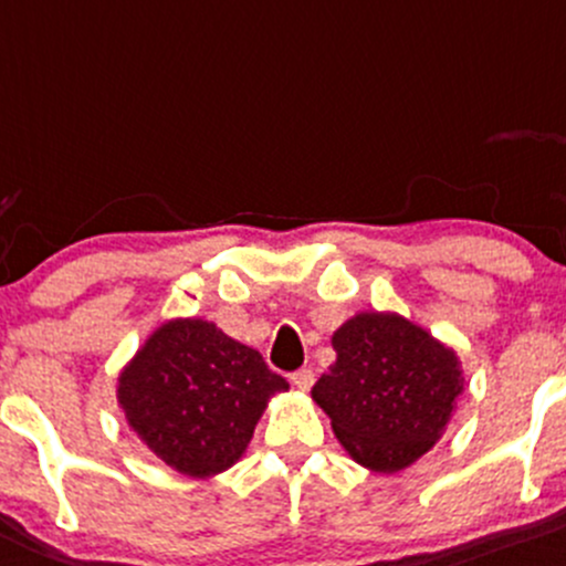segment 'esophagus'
I'll return each mask as SVG.
<instances>
[{
    "instance_id": "1",
    "label": "esophagus",
    "mask_w": 566,
    "mask_h": 566,
    "mask_svg": "<svg viewBox=\"0 0 566 566\" xmlns=\"http://www.w3.org/2000/svg\"><path fill=\"white\" fill-rule=\"evenodd\" d=\"M291 382H294L296 387H300V390L307 392L310 387L315 385V374H313V368H300V371H294V374H291Z\"/></svg>"
}]
</instances>
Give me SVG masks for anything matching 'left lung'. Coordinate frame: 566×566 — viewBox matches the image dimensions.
<instances>
[{"label": "left lung", "mask_w": 566, "mask_h": 566, "mask_svg": "<svg viewBox=\"0 0 566 566\" xmlns=\"http://www.w3.org/2000/svg\"><path fill=\"white\" fill-rule=\"evenodd\" d=\"M313 387L342 447L379 473L403 471L441 438L462 392L457 355L401 315L360 313L332 339Z\"/></svg>", "instance_id": "1"}]
</instances>
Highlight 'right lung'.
<instances>
[{"instance_id":"add662e5","label":"right lung","mask_w":566,"mask_h":566,"mask_svg":"<svg viewBox=\"0 0 566 566\" xmlns=\"http://www.w3.org/2000/svg\"><path fill=\"white\" fill-rule=\"evenodd\" d=\"M289 390L251 347L206 321L165 323L119 377L130 428L163 462L211 475L238 462L266 401Z\"/></svg>"}]
</instances>
